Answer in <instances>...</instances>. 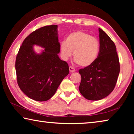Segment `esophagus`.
I'll return each instance as SVG.
<instances>
[{
	"instance_id": "esophagus-1",
	"label": "esophagus",
	"mask_w": 134,
	"mask_h": 134,
	"mask_svg": "<svg viewBox=\"0 0 134 134\" xmlns=\"http://www.w3.org/2000/svg\"><path fill=\"white\" fill-rule=\"evenodd\" d=\"M69 70H70V72H74V71H76L75 69H74V68L73 67H72V66H70L69 67Z\"/></svg>"
}]
</instances>
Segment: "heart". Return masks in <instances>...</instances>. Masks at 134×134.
Here are the masks:
<instances>
[{"instance_id": "obj_1", "label": "heart", "mask_w": 134, "mask_h": 134, "mask_svg": "<svg viewBox=\"0 0 134 134\" xmlns=\"http://www.w3.org/2000/svg\"><path fill=\"white\" fill-rule=\"evenodd\" d=\"M100 44L96 38L83 31H77L67 36L65 42L60 46V53L63 59L67 60L73 52L74 59L83 67L93 64L97 58Z\"/></svg>"}]
</instances>
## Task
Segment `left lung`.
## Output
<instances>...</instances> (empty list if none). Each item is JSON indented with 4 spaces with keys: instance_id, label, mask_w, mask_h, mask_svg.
<instances>
[{
    "instance_id": "obj_1",
    "label": "left lung",
    "mask_w": 134,
    "mask_h": 134,
    "mask_svg": "<svg viewBox=\"0 0 134 134\" xmlns=\"http://www.w3.org/2000/svg\"><path fill=\"white\" fill-rule=\"evenodd\" d=\"M100 50L93 64L79 72L81 77L79 91L86 99L99 100L108 96L116 85L120 71L119 58L113 41L99 28Z\"/></svg>"
}]
</instances>
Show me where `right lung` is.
<instances>
[{
  "mask_svg": "<svg viewBox=\"0 0 134 134\" xmlns=\"http://www.w3.org/2000/svg\"><path fill=\"white\" fill-rule=\"evenodd\" d=\"M57 25L45 26L29 34L22 42L15 62L18 85L29 98L47 101L54 96L62 80L69 73L67 63L60 60ZM34 44L44 48L41 54Z\"/></svg>",
  "mask_w": 134,
  "mask_h": 134,
  "instance_id": "obj_1",
  "label": "right lung"
}]
</instances>
